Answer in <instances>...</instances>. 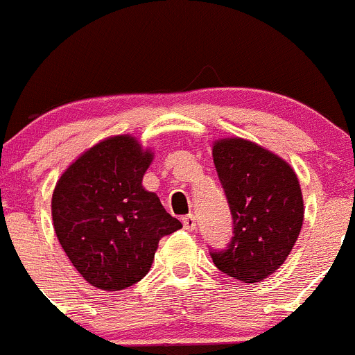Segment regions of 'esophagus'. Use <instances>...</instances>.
<instances>
[{
  "mask_svg": "<svg viewBox=\"0 0 355 355\" xmlns=\"http://www.w3.org/2000/svg\"><path fill=\"white\" fill-rule=\"evenodd\" d=\"M182 224H184V230L187 231H194L196 230V218H194V215H185V217H182Z\"/></svg>",
  "mask_w": 355,
  "mask_h": 355,
  "instance_id": "1",
  "label": "esophagus"
}]
</instances>
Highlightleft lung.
<instances>
[{
  "mask_svg": "<svg viewBox=\"0 0 355 355\" xmlns=\"http://www.w3.org/2000/svg\"><path fill=\"white\" fill-rule=\"evenodd\" d=\"M214 164L233 217V238L211 250L214 264L245 284L282 266L303 226V196L284 159L243 138L214 144Z\"/></svg>",
  "mask_w": 355,
  "mask_h": 355,
  "instance_id": "1",
  "label": "left lung"
}]
</instances>
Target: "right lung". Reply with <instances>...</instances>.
I'll return each instance as SVG.
<instances>
[{
  "label": "right lung",
  "mask_w": 355,
  "mask_h": 355,
  "mask_svg": "<svg viewBox=\"0 0 355 355\" xmlns=\"http://www.w3.org/2000/svg\"><path fill=\"white\" fill-rule=\"evenodd\" d=\"M152 152L129 135L99 141L61 175L52 194L58 240L78 273L121 291L148 273L162 236L180 230L141 180Z\"/></svg>",
  "instance_id": "1"
}]
</instances>
